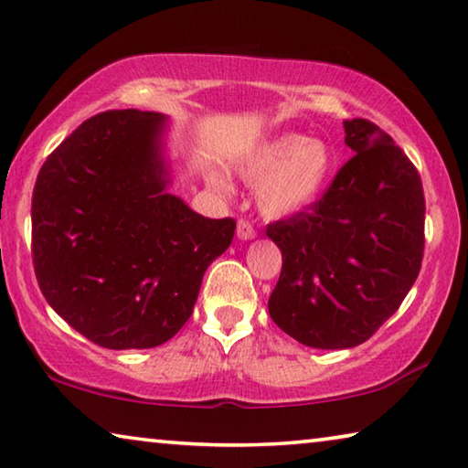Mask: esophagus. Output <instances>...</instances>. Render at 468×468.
Returning <instances> with one entry per match:
<instances>
[{
  "instance_id": "obj_1",
  "label": "esophagus",
  "mask_w": 468,
  "mask_h": 468,
  "mask_svg": "<svg viewBox=\"0 0 468 468\" xmlns=\"http://www.w3.org/2000/svg\"><path fill=\"white\" fill-rule=\"evenodd\" d=\"M237 237H239V239H243V241L254 239V237H256V229L251 227L250 220L241 218L239 222H237Z\"/></svg>"
}]
</instances>
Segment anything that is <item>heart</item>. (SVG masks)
<instances>
[{"label": "heart", "mask_w": 468, "mask_h": 468, "mask_svg": "<svg viewBox=\"0 0 468 468\" xmlns=\"http://www.w3.org/2000/svg\"><path fill=\"white\" fill-rule=\"evenodd\" d=\"M333 166L335 158L324 141L287 133L256 145L241 160L239 173L258 183V206L266 217H292L323 196Z\"/></svg>", "instance_id": "heart-1"}]
</instances>
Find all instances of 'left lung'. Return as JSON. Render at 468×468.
<instances>
[{"mask_svg": "<svg viewBox=\"0 0 468 468\" xmlns=\"http://www.w3.org/2000/svg\"><path fill=\"white\" fill-rule=\"evenodd\" d=\"M344 129L354 155L323 197L266 227L283 256L271 318L321 350L354 347L373 335L410 292L425 250L419 170L367 118L344 121Z\"/></svg>", "mask_w": 468, "mask_h": 468, "instance_id": "obj_1", "label": "left lung"}]
</instances>
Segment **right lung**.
<instances>
[{
	"instance_id": "1",
	"label": "right lung",
	"mask_w": 468,
	"mask_h": 468,
	"mask_svg": "<svg viewBox=\"0 0 468 468\" xmlns=\"http://www.w3.org/2000/svg\"><path fill=\"white\" fill-rule=\"evenodd\" d=\"M166 116L108 110L48 155L33 191V264L51 308L108 350L162 346L194 313L233 218L168 194Z\"/></svg>"
}]
</instances>
